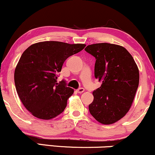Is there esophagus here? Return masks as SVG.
<instances>
[{
    "mask_svg": "<svg viewBox=\"0 0 155 155\" xmlns=\"http://www.w3.org/2000/svg\"><path fill=\"white\" fill-rule=\"evenodd\" d=\"M76 91H77L78 93H82V92H84V89L82 88V87L79 88L77 90H76Z\"/></svg>",
    "mask_w": 155,
    "mask_h": 155,
    "instance_id": "34e87169",
    "label": "esophagus"
}]
</instances>
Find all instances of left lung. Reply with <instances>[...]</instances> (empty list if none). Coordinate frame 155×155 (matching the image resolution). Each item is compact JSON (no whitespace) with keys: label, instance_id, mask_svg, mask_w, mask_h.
I'll use <instances>...</instances> for the list:
<instances>
[{"label":"left lung","instance_id":"left-lung-1","mask_svg":"<svg viewBox=\"0 0 155 155\" xmlns=\"http://www.w3.org/2000/svg\"><path fill=\"white\" fill-rule=\"evenodd\" d=\"M84 50L95 58V77L102 82L92 92L89 111L101 124H113L132 105L139 84L138 66L128 51L116 44H91Z\"/></svg>","mask_w":155,"mask_h":155}]
</instances>
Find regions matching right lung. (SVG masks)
<instances>
[{
    "label": "right lung",
    "instance_id": "add662e5",
    "mask_svg": "<svg viewBox=\"0 0 155 155\" xmlns=\"http://www.w3.org/2000/svg\"><path fill=\"white\" fill-rule=\"evenodd\" d=\"M85 46L50 41L33 44L22 53L15 68V87L23 105L33 116L51 120L65 110L74 90L65 81L57 83L58 74L65 60Z\"/></svg>",
    "mask_w": 155,
    "mask_h": 155
}]
</instances>
